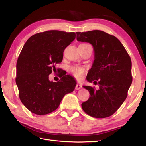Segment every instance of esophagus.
<instances>
[{"mask_svg": "<svg viewBox=\"0 0 146 146\" xmlns=\"http://www.w3.org/2000/svg\"><path fill=\"white\" fill-rule=\"evenodd\" d=\"M82 87V85H80V84H77L76 86V90H80V89H81Z\"/></svg>", "mask_w": 146, "mask_h": 146, "instance_id": "1", "label": "esophagus"}]
</instances>
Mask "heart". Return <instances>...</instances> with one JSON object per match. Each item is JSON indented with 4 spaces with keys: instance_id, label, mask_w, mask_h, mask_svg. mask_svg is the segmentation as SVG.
I'll use <instances>...</instances> for the list:
<instances>
[{
    "instance_id": "b5f03b06",
    "label": "heart",
    "mask_w": 146,
    "mask_h": 146,
    "mask_svg": "<svg viewBox=\"0 0 146 146\" xmlns=\"http://www.w3.org/2000/svg\"><path fill=\"white\" fill-rule=\"evenodd\" d=\"M82 44L90 45L88 44ZM69 71L72 74V76L75 78H77V80H80L86 73V69L84 67H82V66L75 65L74 66H72L71 68H70Z\"/></svg>"
}]
</instances>
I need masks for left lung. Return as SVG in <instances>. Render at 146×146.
<instances>
[{
  "label": "left lung",
  "mask_w": 146,
  "mask_h": 146,
  "mask_svg": "<svg viewBox=\"0 0 146 146\" xmlns=\"http://www.w3.org/2000/svg\"><path fill=\"white\" fill-rule=\"evenodd\" d=\"M77 39L94 47V61L86 79L99 86L96 90L94 87L83 86L90 95L82 107L93 117L111 116L126 99L132 82L130 57L116 37L104 31L78 32Z\"/></svg>",
  "instance_id": "1"
}]
</instances>
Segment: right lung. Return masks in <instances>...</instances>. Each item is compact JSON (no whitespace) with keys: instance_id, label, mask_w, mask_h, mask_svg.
I'll return each instance as SVG.
<instances>
[{"instance_id":"1","label":"right lung","mask_w":146,"mask_h":146,"mask_svg":"<svg viewBox=\"0 0 146 146\" xmlns=\"http://www.w3.org/2000/svg\"><path fill=\"white\" fill-rule=\"evenodd\" d=\"M74 32L48 30L32 35L26 41L16 64V83L21 101L30 111L45 115L56 110L65 94L76 83L64 76L58 82L48 80L63 52L76 38Z\"/></svg>"}]
</instances>
